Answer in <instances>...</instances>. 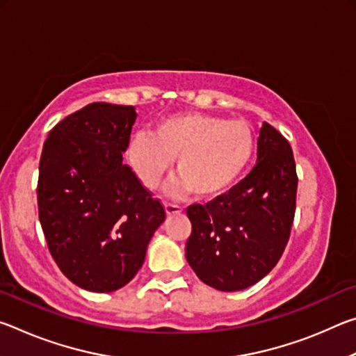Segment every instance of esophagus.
Returning <instances> with one entry per match:
<instances>
[{
  "label": "esophagus",
  "instance_id": "esophagus-1",
  "mask_svg": "<svg viewBox=\"0 0 356 356\" xmlns=\"http://www.w3.org/2000/svg\"><path fill=\"white\" fill-rule=\"evenodd\" d=\"M165 210H166V215L171 216V215H174V213H180V212H182V207L177 206V204L165 202Z\"/></svg>",
  "mask_w": 356,
  "mask_h": 356
}]
</instances>
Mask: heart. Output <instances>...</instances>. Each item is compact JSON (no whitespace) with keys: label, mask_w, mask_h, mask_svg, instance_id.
<instances>
[{"label":"heart","mask_w":356,"mask_h":356,"mask_svg":"<svg viewBox=\"0 0 356 356\" xmlns=\"http://www.w3.org/2000/svg\"><path fill=\"white\" fill-rule=\"evenodd\" d=\"M252 154L254 134L248 122L204 113H176L160 119L150 136L131 138L127 150L130 165L146 188H156L174 159L179 177L172 180L171 193L193 191L204 200L231 188Z\"/></svg>","instance_id":"obj_1"}]
</instances>
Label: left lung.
I'll use <instances>...</instances> for the list:
<instances>
[{
    "label": "left lung",
    "instance_id": "8db88e82",
    "mask_svg": "<svg viewBox=\"0 0 356 356\" xmlns=\"http://www.w3.org/2000/svg\"><path fill=\"white\" fill-rule=\"evenodd\" d=\"M297 184L291 144L264 122L248 176L206 206L186 209L191 236L185 256L197 278L216 291L236 292L272 272L291 236Z\"/></svg>",
    "mask_w": 356,
    "mask_h": 356
}]
</instances>
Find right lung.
Masks as SVG:
<instances>
[{"mask_svg":"<svg viewBox=\"0 0 356 356\" xmlns=\"http://www.w3.org/2000/svg\"><path fill=\"white\" fill-rule=\"evenodd\" d=\"M134 106L89 104L50 130L38 206L48 250L78 287L113 292L141 268L165 209L122 163Z\"/></svg>","mask_w":356,"mask_h":356,"instance_id":"1","label":"right lung"}]
</instances>
